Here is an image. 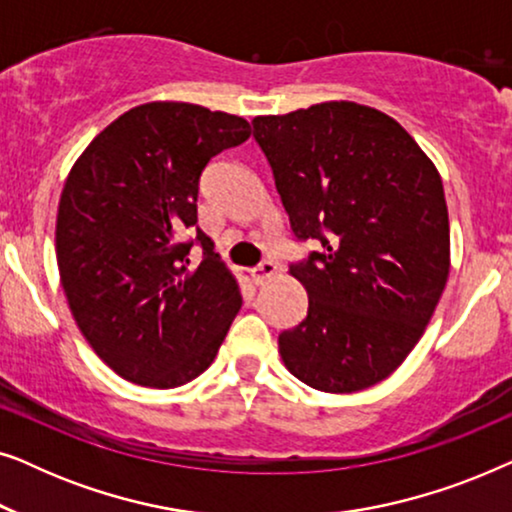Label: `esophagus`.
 Masks as SVG:
<instances>
[{"mask_svg": "<svg viewBox=\"0 0 512 512\" xmlns=\"http://www.w3.org/2000/svg\"><path fill=\"white\" fill-rule=\"evenodd\" d=\"M275 275H277V265L272 263V261H263V263H258L256 268H254L256 284H265V282H268V279H272Z\"/></svg>", "mask_w": 512, "mask_h": 512, "instance_id": "1", "label": "esophagus"}]
</instances>
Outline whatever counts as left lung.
Returning a JSON list of instances; mask_svg holds the SVG:
<instances>
[{
    "mask_svg": "<svg viewBox=\"0 0 512 512\" xmlns=\"http://www.w3.org/2000/svg\"><path fill=\"white\" fill-rule=\"evenodd\" d=\"M298 240L307 317L279 335L291 375L326 394L382 382L422 338L450 275V219L436 165L394 118L356 102L256 116Z\"/></svg>",
    "mask_w": 512,
    "mask_h": 512,
    "instance_id": "8db88e82",
    "label": "left lung"
}]
</instances>
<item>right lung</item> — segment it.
<instances>
[{
    "mask_svg": "<svg viewBox=\"0 0 512 512\" xmlns=\"http://www.w3.org/2000/svg\"><path fill=\"white\" fill-rule=\"evenodd\" d=\"M242 116L149 102L107 125L76 160L55 223L60 282L95 354L123 380L174 389L212 366L240 286L198 223L200 174L247 142ZM203 247L187 268L193 241Z\"/></svg>",
    "mask_w": 512,
    "mask_h": 512,
    "instance_id": "obj_1",
    "label": "right lung"
}]
</instances>
